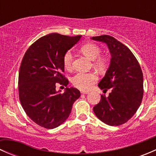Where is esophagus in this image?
<instances>
[{"label":"esophagus","instance_id":"34e87169","mask_svg":"<svg viewBox=\"0 0 156 156\" xmlns=\"http://www.w3.org/2000/svg\"><path fill=\"white\" fill-rule=\"evenodd\" d=\"M81 93L82 94H89V92H88V91H86V90H81Z\"/></svg>","mask_w":156,"mask_h":156}]
</instances>
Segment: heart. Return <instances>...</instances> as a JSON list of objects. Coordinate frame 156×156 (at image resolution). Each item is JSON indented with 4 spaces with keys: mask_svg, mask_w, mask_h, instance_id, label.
<instances>
[{
    "mask_svg": "<svg viewBox=\"0 0 156 156\" xmlns=\"http://www.w3.org/2000/svg\"><path fill=\"white\" fill-rule=\"evenodd\" d=\"M81 52L91 60L94 61V66L100 70H103L106 67L107 62L106 59L100 57L102 53V49L97 44L94 43H87L83 45L81 48ZM63 66L66 69L70 70L72 68L73 55L70 50H68L64 54L62 58ZM97 80L95 74L78 72L72 78V82L75 87L81 90H87L91 87Z\"/></svg>",
    "mask_w": 156,
    "mask_h": 156,
    "instance_id": "heart-1",
    "label": "heart"
}]
</instances>
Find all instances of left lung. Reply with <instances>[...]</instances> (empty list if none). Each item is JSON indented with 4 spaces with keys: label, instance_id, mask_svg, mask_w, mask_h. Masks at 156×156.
I'll use <instances>...</instances> for the list:
<instances>
[{
    "label": "left lung",
    "instance_id": "8db88e82",
    "mask_svg": "<svg viewBox=\"0 0 156 156\" xmlns=\"http://www.w3.org/2000/svg\"><path fill=\"white\" fill-rule=\"evenodd\" d=\"M92 40L106 44L111 54L108 69L99 87L106 91L108 97L94 107L97 117L111 126L125 124L137 111L144 96V76L137 59L130 49L109 35L92 37Z\"/></svg>",
    "mask_w": 156,
    "mask_h": 156
}]
</instances>
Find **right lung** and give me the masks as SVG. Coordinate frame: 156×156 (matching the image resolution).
<instances>
[{
    "instance_id": "right-lung-1",
    "label": "right lung",
    "mask_w": 156,
    "mask_h": 156,
    "mask_svg": "<svg viewBox=\"0 0 156 156\" xmlns=\"http://www.w3.org/2000/svg\"><path fill=\"white\" fill-rule=\"evenodd\" d=\"M81 35L69 37L52 33L41 37L25 53L19 72V96L23 109L37 125L53 129L69 116L81 96L77 88L56 90V83L67 86L62 58Z\"/></svg>"
}]
</instances>
